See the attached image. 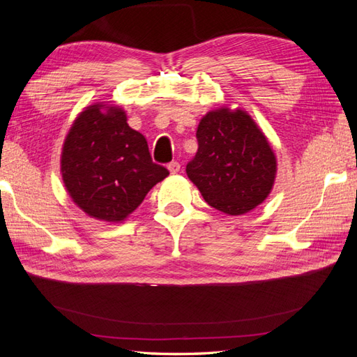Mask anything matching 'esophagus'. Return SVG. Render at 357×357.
I'll return each mask as SVG.
<instances>
[{
	"label": "esophagus",
	"mask_w": 357,
	"mask_h": 357,
	"mask_svg": "<svg viewBox=\"0 0 357 357\" xmlns=\"http://www.w3.org/2000/svg\"><path fill=\"white\" fill-rule=\"evenodd\" d=\"M168 169H169L171 174H177V172L180 171V164L177 160H172L168 164Z\"/></svg>",
	"instance_id": "1"
}]
</instances>
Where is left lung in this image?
Returning <instances> with one entry per match:
<instances>
[{"mask_svg":"<svg viewBox=\"0 0 357 357\" xmlns=\"http://www.w3.org/2000/svg\"><path fill=\"white\" fill-rule=\"evenodd\" d=\"M197 138L198 152L186 172L210 207L238 215L264 202L277 162L250 116L228 109L210 112L199 122Z\"/></svg>","mask_w":357,"mask_h":357,"instance_id":"left-lung-1","label":"left lung"}]
</instances>
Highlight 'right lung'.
I'll use <instances>...</instances> for the list:
<instances>
[{
  "mask_svg": "<svg viewBox=\"0 0 357 357\" xmlns=\"http://www.w3.org/2000/svg\"><path fill=\"white\" fill-rule=\"evenodd\" d=\"M100 104L84 110L62 149L61 171L73 201L95 219L121 222L169 171L155 164L147 139L126 123L123 110Z\"/></svg>",
  "mask_w": 357,
  "mask_h": 357,
  "instance_id": "1",
  "label": "right lung"
}]
</instances>
